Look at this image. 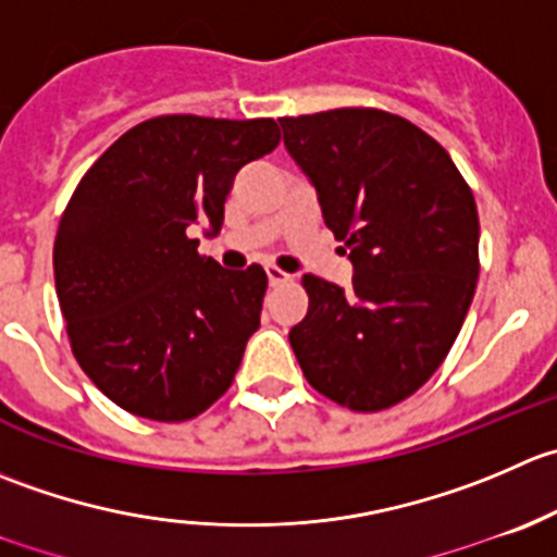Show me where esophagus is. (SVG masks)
<instances>
[{
  "mask_svg": "<svg viewBox=\"0 0 557 557\" xmlns=\"http://www.w3.org/2000/svg\"><path fill=\"white\" fill-rule=\"evenodd\" d=\"M267 277H269V285H280V283H288L290 274L283 272V269H277V267H267Z\"/></svg>",
  "mask_w": 557,
  "mask_h": 557,
  "instance_id": "esophagus-1",
  "label": "esophagus"
}]
</instances>
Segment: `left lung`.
Returning a JSON list of instances; mask_svg holds the SVG:
<instances>
[{
    "mask_svg": "<svg viewBox=\"0 0 557 557\" xmlns=\"http://www.w3.org/2000/svg\"><path fill=\"white\" fill-rule=\"evenodd\" d=\"M283 144L345 242L348 288L305 274L288 332L307 381L350 410H383L428 383L479 280V214L449 152L408 119L337 108L280 119Z\"/></svg>",
    "mask_w": 557,
    "mask_h": 557,
    "instance_id": "left-lung-1",
    "label": "left lung"
}]
</instances>
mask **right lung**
Wrapping results in <instances>:
<instances>
[{
  "label": "right lung",
  "mask_w": 557,
  "mask_h": 557,
  "mask_svg": "<svg viewBox=\"0 0 557 557\" xmlns=\"http://www.w3.org/2000/svg\"><path fill=\"white\" fill-rule=\"evenodd\" d=\"M277 144L274 119L158 116L75 187L53 242L57 299L81 370L119 408L185 422L231 386L267 272L201 258L196 234H220L234 176Z\"/></svg>",
  "instance_id": "1"
}]
</instances>
